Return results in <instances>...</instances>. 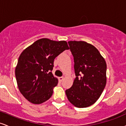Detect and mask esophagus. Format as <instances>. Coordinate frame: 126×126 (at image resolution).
Wrapping results in <instances>:
<instances>
[{"label": "esophagus", "instance_id": "34e87169", "mask_svg": "<svg viewBox=\"0 0 126 126\" xmlns=\"http://www.w3.org/2000/svg\"><path fill=\"white\" fill-rule=\"evenodd\" d=\"M63 79H64V78H63V77H59V80H60V82H62V80H63Z\"/></svg>", "mask_w": 126, "mask_h": 126}]
</instances>
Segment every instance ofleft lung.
<instances>
[{"mask_svg":"<svg viewBox=\"0 0 126 126\" xmlns=\"http://www.w3.org/2000/svg\"><path fill=\"white\" fill-rule=\"evenodd\" d=\"M74 59L76 78L66 90L68 100L78 108L91 106L100 97L107 82V64L100 53L85 41L68 42Z\"/></svg>","mask_w":126,"mask_h":126,"instance_id":"1","label":"left lung"}]
</instances>
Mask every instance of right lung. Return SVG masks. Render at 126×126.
<instances>
[{"label": "right lung", "instance_id": "add662e5", "mask_svg": "<svg viewBox=\"0 0 126 126\" xmlns=\"http://www.w3.org/2000/svg\"><path fill=\"white\" fill-rule=\"evenodd\" d=\"M69 49L67 42L41 38L24 50L18 59L15 76L20 92L28 101L40 104L47 101L58 83L52 70L54 59Z\"/></svg>", "mask_w": 126, "mask_h": 126}]
</instances>
